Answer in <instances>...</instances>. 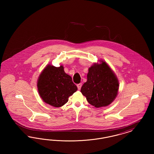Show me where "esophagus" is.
<instances>
[{"mask_svg":"<svg viewBox=\"0 0 154 154\" xmlns=\"http://www.w3.org/2000/svg\"><path fill=\"white\" fill-rule=\"evenodd\" d=\"M77 88H78V89L80 90V89H81V86H82V84H81V83H80V84H77Z\"/></svg>","mask_w":154,"mask_h":154,"instance_id":"esophagus-1","label":"esophagus"}]
</instances>
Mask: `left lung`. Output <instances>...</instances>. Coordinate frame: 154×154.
I'll return each instance as SVG.
<instances>
[{
  "mask_svg": "<svg viewBox=\"0 0 154 154\" xmlns=\"http://www.w3.org/2000/svg\"><path fill=\"white\" fill-rule=\"evenodd\" d=\"M89 67L87 81L81 88V92L88 102L95 107L107 106L117 95L119 82L110 67L102 61Z\"/></svg>",
  "mask_w": 154,
  "mask_h": 154,
  "instance_id": "left-lung-1",
  "label": "left lung"
}]
</instances>
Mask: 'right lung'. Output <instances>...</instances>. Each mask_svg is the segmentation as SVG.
<instances>
[{
    "label": "right lung",
    "instance_id": "add662e5",
    "mask_svg": "<svg viewBox=\"0 0 154 154\" xmlns=\"http://www.w3.org/2000/svg\"><path fill=\"white\" fill-rule=\"evenodd\" d=\"M37 87L44 102L55 107L64 105L69 97L77 90L72 77L65 73L62 66H47L40 75Z\"/></svg>",
    "mask_w": 154,
    "mask_h": 154
}]
</instances>
